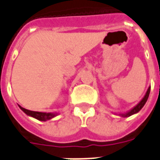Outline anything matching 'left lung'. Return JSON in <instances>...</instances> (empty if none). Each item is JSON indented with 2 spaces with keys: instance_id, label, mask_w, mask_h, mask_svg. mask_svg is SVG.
I'll list each match as a JSON object with an SVG mask.
<instances>
[{
  "instance_id": "left-lung-1",
  "label": "left lung",
  "mask_w": 160,
  "mask_h": 160,
  "mask_svg": "<svg viewBox=\"0 0 160 160\" xmlns=\"http://www.w3.org/2000/svg\"><path fill=\"white\" fill-rule=\"evenodd\" d=\"M149 93H150V87L148 88L147 92H146V93H145V95H144L143 98H142V100L139 102L138 104H137L136 106H134V107H133L132 110H129V111H127V112L126 113H121V114H119V116H122V117H129V116H132V115H134V114H137L138 112H139V111L141 110L142 108L144 106V104H146L148 98V96H149Z\"/></svg>"
}]
</instances>
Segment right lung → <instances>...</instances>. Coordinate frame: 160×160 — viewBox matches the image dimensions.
I'll list each match as a JSON object with an SVG mask.
<instances>
[{
	"label": "right lung",
	"instance_id": "add662e5",
	"mask_svg": "<svg viewBox=\"0 0 160 160\" xmlns=\"http://www.w3.org/2000/svg\"><path fill=\"white\" fill-rule=\"evenodd\" d=\"M19 108L21 109L23 112L28 115V116H31V117H33V118L37 119L39 121H46L48 120H50V119L56 117V116H58L59 113L55 112V113H46V112H39V111H32V110H27L25 108H22V106L18 105Z\"/></svg>",
	"mask_w": 160,
	"mask_h": 160
}]
</instances>
